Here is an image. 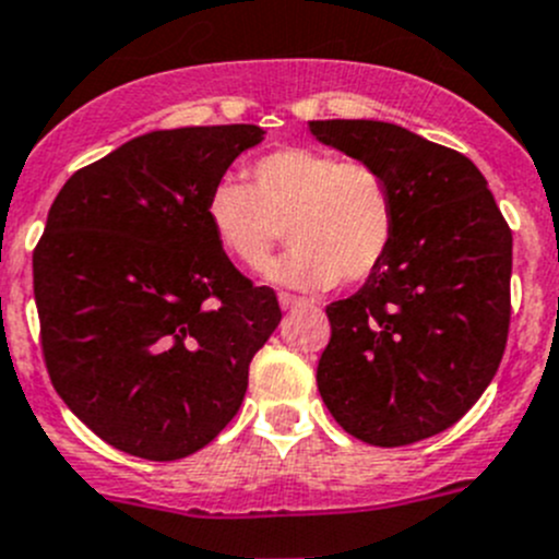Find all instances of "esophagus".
I'll list each match as a JSON object with an SVG mask.
<instances>
[{
	"label": "esophagus",
	"mask_w": 559,
	"mask_h": 559,
	"mask_svg": "<svg viewBox=\"0 0 559 559\" xmlns=\"http://www.w3.org/2000/svg\"><path fill=\"white\" fill-rule=\"evenodd\" d=\"M278 302H281V308H284V311H289V308L302 306L300 297H297V295H289V292H278Z\"/></svg>",
	"instance_id": "esophagus-1"
}]
</instances>
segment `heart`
<instances>
[{"instance_id":"heart-1","label":"heart","mask_w":559,"mask_h":559,"mask_svg":"<svg viewBox=\"0 0 559 559\" xmlns=\"http://www.w3.org/2000/svg\"><path fill=\"white\" fill-rule=\"evenodd\" d=\"M251 186L224 177L207 197L221 248L246 267L267 262L286 226L292 248L264 275L292 289L357 284L377 273L395 237V193L366 160L330 150L284 147L253 160Z\"/></svg>"}]
</instances>
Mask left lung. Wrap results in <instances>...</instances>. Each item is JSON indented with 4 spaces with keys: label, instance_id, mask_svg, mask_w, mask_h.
<instances>
[{
    "label": "left lung",
    "instance_id": "left-lung-1",
    "mask_svg": "<svg viewBox=\"0 0 559 559\" xmlns=\"http://www.w3.org/2000/svg\"><path fill=\"white\" fill-rule=\"evenodd\" d=\"M328 147L373 164L395 193V237L377 273L328 306L317 368L346 435L399 448L451 429L500 368L511 324L513 237L462 153L401 124L313 119Z\"/></svg>",
    "mask_w": 559,
    "mask_h": 559
}]
</instances>
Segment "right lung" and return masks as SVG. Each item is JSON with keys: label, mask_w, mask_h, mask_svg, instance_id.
Wrapping results in <instances>:
<instances>
[{"label": "right lung", "mask_w": 559, "mask_h": 559, "mask_svg": "<svg viewBox=\"0 0 559 559\" xmlns=\"http://www.w3.org/2000/svg\"><path fill=\"white\" fill-rule=\"evenodd\" d=\"M259 124L153 130L75 171L32 253L48 377L103 442L186 459L240 409L281 322L270 286L229 262L207 197Z\"/></svg>", "instance_id": "obj_1"}]
</instances>
